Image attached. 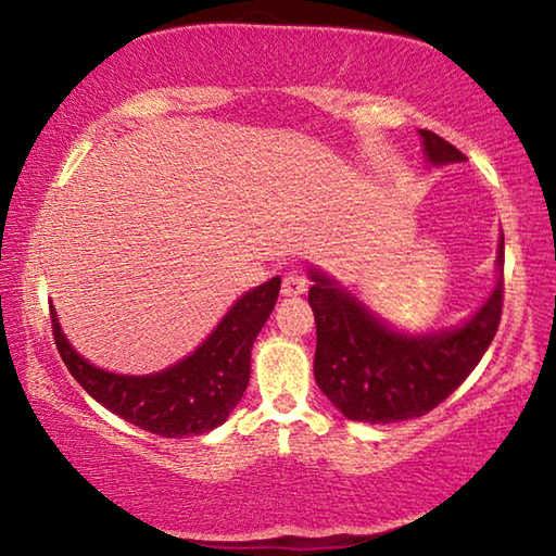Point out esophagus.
I'll return each instance as SVG.
<instances>
[{"mask_svg": "<svg viewBox=\"0 0 556 556\" xmlns=\"http://www.w3.org/2000/svg\"><path fill=\"white\" fill-rule=\"evenodd\" d=\"M306 289H308V281L299 275H287L285 281H281V294L289 299L306 294Z\"/></svg>", "mask_w": 556, "mask_h": 556, "instance_id": "obj_1", "label": "esophagus"}]
</instances>
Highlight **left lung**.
Returning <instances> with one entry per match:
<instances>
[{
  "label": "left lung",
  "instance_id": "obj_1",
  "mask_svg": "<svg viewBox=\"0 0 556 556\" xmlns=\"http://www.w3.org/2000/svg\"><path fill=\"white\" fill-rule=\"evenodd\" d=\"M429 166L466 162L434 131L419 129ZM503 232L495 287L466 321L439 331H404L324 269L308 265L316 318L314 378L345 419L368 425L417 419L444 402L481 363L503 308Z\"/></svg>",
  "mask_w": 556,
  "mask_h": 556
}]
</instances>
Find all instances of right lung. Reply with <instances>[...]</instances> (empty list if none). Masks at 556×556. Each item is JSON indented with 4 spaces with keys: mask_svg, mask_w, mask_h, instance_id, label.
<instances>
[{
    "mask_svg": "<svg viewBox=\"0 0 556 556\" xmlns=\"http://www.w3.org/2000/svg\"><path fill=\"white\" fill-rule=\"evenodd\" d=\"M281 277L244 291L208 338L181 361L149 375H122L92 365L65 338L51 306L53 338L65 368L102 407L156 437L208 434L238 407L250 382L255 338L277 304Z\"/></svg>",
    "mask_w": 556,
    "mask_h": 556,
    "instance_id": "1",
    "label": "right lung"
}]
</instances>
